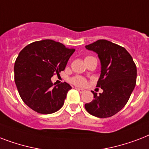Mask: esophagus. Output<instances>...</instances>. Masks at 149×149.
<instances>
[{
	"label": "esophagus",
	"instance_id": "1",
	"mask_svg": "<svg viewBox=\"0 0 149 149\" xmlns=\"http://www.w3.org/2000/svg\"><path fill=\"white\" fill-rule=\"evenodd\" d=\"M76 89H77V91H79V93H84V91H85L84 90H83V89H80V88H76Z\"/></svg>",
	"mask_w": 149,
	"mask_h": 149
}]
</instances>
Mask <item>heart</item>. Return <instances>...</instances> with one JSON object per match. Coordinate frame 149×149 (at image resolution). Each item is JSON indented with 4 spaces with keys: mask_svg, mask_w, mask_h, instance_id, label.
<instances>
[{
    "mask_svg": "<svg viewBox=\"0 0 149 149\" xmlns=\"http://www.w3.org/2000/svg\"><path fill=\"white\" fill-rule=\"evenodd\" d=\"M86 58H88V57H86ZM71 82H72V84H73L74 85H77V86H84L86 84V79H84V77H73V78L71 79Z\"/></svg>",
    "mask_w": 149,
    "mask_h": 149,
    "instance_id": "heart-1",
    "label": "heart"
}]
</instances>
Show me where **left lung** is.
I'll use <instances>...</instances> for the list:
<instances>
[{
    "label": "left lung",
    "instance_id": "obj_1",
    "mask_svg": "<svg viewBox=\"0 0 149 149\" xmlns=\"http://www.w3.org/2000/svg\"><path fill=\"white\" fill-rule=\"evenodd\" d=\"M98 55L101 70L97 86L103 93L93 92L94 99L85 104L86 111L100 118L119 112L129 100L136 84L137 68L124 47L104 39L85 46Z\"/></svg>",
    "mask_w": 149,
    "mask_h": 149
}]
</instances>
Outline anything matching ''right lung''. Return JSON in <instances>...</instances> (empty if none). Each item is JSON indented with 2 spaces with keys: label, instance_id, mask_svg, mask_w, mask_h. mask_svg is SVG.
Listing matches in <instances>:
<instances>
[{
  "label": "right lung",
  "instance_id": "right-lung-1",
  "mask_svg": "<svg viewBox=\"0 0 149 149\" xmlns=\"http://www.w3.org/2000/svg\"><path fill=\"white\" fill-rule=\"evenodd\" d=\"M74 52L73 48L50 39L31 43L20 52L14 68L15 82L27 106L43 114L54 113L63 106L72 87L65 82L56 85L51 78L65 70Z\"/></svg>",
  "mask_w": 149,
  "mask_h": 149
}]
</instances>
